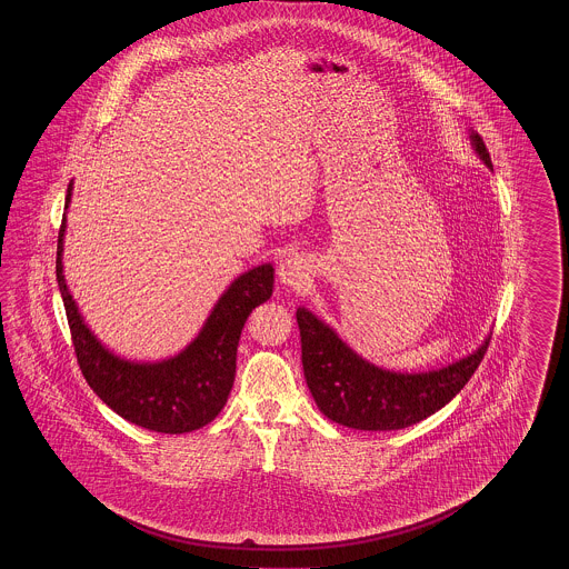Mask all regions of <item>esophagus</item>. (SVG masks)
I'll use <instances>...</instances> for the list:
<instances>
[{
  "instance_id": "obj_1",
  "label": "esophagus",
  "mask_w": 569,
  "mask_h": 569,
  "mask_svg": "<svg viewBox=\"0 0 569 569\" xmlns=\"http://www.w3.org/2000/svg\"><path fill=\"white\" fill-rule=\"evenodd\" d=\"M309 277V260L302 253H292L279 264V279L286 286H300Z\"/></svg>"
}]
</instances>
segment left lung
Returning a JSON list of instances; mask_svg holds the SVG:
<instances>
[{
  "label": "left lung",
  "instance_id": "1",
  "mask_svg": "<svg viewBox=\"0 0 569 569\" xmlns=\"http://www.w3.org/2000/svg\"><path fill=\"white\" fill-rule=\"evenodd\" d=\"M480 160L492 168L485 140L471 134ZM307 386L332 422L358 431H397L429 418L450 403L480 367L490 337L469 356L439 371L395 373L350 350L311 311H297Z\"/></svg>",
  "mask_w": 569,
  "mask_h": 569
}]
</instances>
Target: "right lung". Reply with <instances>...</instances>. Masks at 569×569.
Returning <instances> with one entry per match:
<instances>
[{
	"instance_id": "1",
	"label": "right lung",
	"mask_w": 569,
	"mask_h": 569,
	"mask_svg": "<svg viewBox=\"0 0 569 569\" xmlns=\"http://www.w3.org/2000/svg\"><path fill=\"white\" fill-rule=\"evenodd\" d=\"M72 183L68 186L66 209ZM63 232L57 239V283L63 298L72 346L91 390L128 422L156 433H190L223 409L237 373V348L249 313L272 295L271 264L243 272L217 300L207 325L190 346L162 362H130L110 353L82 322L63 279Z\"/></svg>"
}]
</instances>
